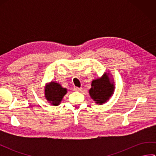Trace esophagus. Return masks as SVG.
Returning <instances> with one entry per match:
<instances>
[{
  "mask_svg": "<svg viewBox=\"0 0 156 156\" xmlns=\"http://www.w3.org/2000/svg\"><path fill=\"white\" fill-rule=\"evenodd\" d=\"M82 90V88H78V87H74V91H81Z\"/></svg>",
  "mask_w": 156,
  "mask_h": 156,
  "instance_id": "esophagus-1",
  "label": "esophagus"
}]
</instances>
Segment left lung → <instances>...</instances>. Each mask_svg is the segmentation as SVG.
I'll return each mask as SVG.
<instances>
[{
	"label": "left lung",
	"mask_w": 156,
	"mask_h": 156,
	"mask_svg": "<svg viewBox=\"0 0 156 156\" xmlns=\"http://www.w3.org/2000/svg\"><path fill=\"white\" fill-rule=\"evenodd\" d=\"M89 94L96 103L102 105L107 102L113 94L115 85L111 81L108 74L105 73L101 78L92 82Z\"/></svg>",
	"instance_id": "obj_1"
}]
</instances>
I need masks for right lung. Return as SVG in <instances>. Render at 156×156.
Here are the masks:
<instances>
[{
  "instance_id": "right-lung-1",
  "label": "right lung",
  "mask_w": 156,
  "mask_h": 156,
  "mask_svg": "<svg viewBox=\"0 0 156 156\" xmlns=\"http://www.w3.org/2000/svg\"><path fill=\"white\" fill-rule=\"evenodd\" d=\"M67 93V89L63 88L59 83L51 82L45 86V97L49 102L54 106L60 104L64 96Z\"/></svg>"
}]
</instances>
